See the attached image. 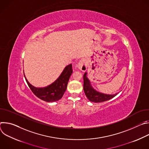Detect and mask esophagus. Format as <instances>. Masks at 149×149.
<instances>
[{
	"label": "esophagus",
	"mask_w": 149,
	"mask_h": 149,
	"mask_svg": "<svg viewBox=\"0 0 149 149\" xmlns=\"http://www.w3.org/2000/svg\"><path fill=\"white\" fill-rule=\"evenodd\" d=\"M77 67H78V68L79 70H81V71H82L83 72L86 71L87 70V63H86V60H85L84 59H81L79 61V62L78 63Z\"/></svg>",
	"instance_id": "esophagus-1"
}]
</instances>
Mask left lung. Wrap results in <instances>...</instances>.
I'll list each match as a JSON object with an SVG mask.
<instances>
[{"label": "left lung", "instance_id": "obj_1", "mask_svg": "<svg viewBox=\"0 0 149 149\" xmlns=\"http://www.w3.org/2000/svg\"><path fill=\"white\" fill-rule=\"evenodd\" d=\"M84 91L86 97L88 99L94 102H101L109 100L118 93L114 94H105L104 93H100L96 91L92 87L91 82L87 78V72H86L84 75Z\"/></svg>", "mask_w": 149, "mask_h": 149}]
</instances>
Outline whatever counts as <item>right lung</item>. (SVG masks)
Segmentation results:
<instances>
[{
    "instance_id": "add662e5",
    "label": "right lung",
    "mask_w": 149,
    "mask_h": 149,
    "mask_svg": "<svg viewBox=\"0 0 149 149\" xmlns=\"http://www.w3.org/2000/svg\"><path fill=\"white\" fill-rule=\"evenodd\" d=\"M72 72V64H70L65 67L59 77L54 82L47 87L40 88L33 86L27 80L25 74L24 77L29 87L37 97L46 102H54L58 101L62 97L66 91Z\"/></svg>"
}]
</instances>
